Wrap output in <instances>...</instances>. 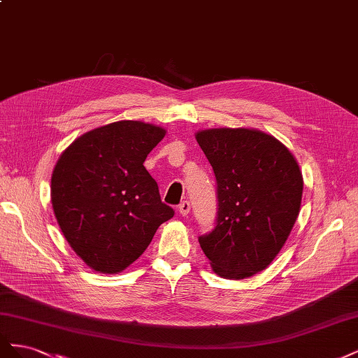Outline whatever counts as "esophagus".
<instances>
[{
  "mask_svg": "<svg viewBox=\"0 0 358 358\" xmlns=\"http://www.w3.org/2000/svg\"><path fill=\"white\" fill-rule=\"evenodd\" d=\"M189 212H191V204H189V201H182L180 204H179V213L182 215V216H188L189 215Z\"/></svg>",
  "mask_w": 358,
  "mask_h": 358,
  "instance_id": "obj_1",
  "label": "esophagus"
}]
</instances>
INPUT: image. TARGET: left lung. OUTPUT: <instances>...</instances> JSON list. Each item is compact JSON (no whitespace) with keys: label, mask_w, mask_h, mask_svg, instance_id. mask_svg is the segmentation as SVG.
I'll return each instance as SVG.
<instances>
[{"label":"left lung","mask_w":358,"mask_h":358,"mask_svg":"<svg viewBox=\"0 0 358 358\" xmlns=\"http://www.w3.org/2000/svg\"><path fill=\"white\" fill-rule=\"evenodd\" d=\"M216 178L215 229L199 237L213 272L245 279L282 249L300 212L303 178L296 158L273 136L249 128L199 131Z\"/></svg>","instance_id":"obj_1"}]
</instances>
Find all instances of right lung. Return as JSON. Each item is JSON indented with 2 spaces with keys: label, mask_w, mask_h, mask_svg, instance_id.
<instances>
[{
  "label": "right lung",
  "mask_w": 358,
  "mask_h": 358,
  "mask_svg": "<svg viewBox=\"0 0 358 358\" xmlns=\"http://www.w3.org/2000/svg\"><path fill=\"white\" fill-rule=\"evenodd\" d=\"M164 136L152 124L113 122L76 138L53 169L50 197L59 229L95 272H122L175 215L143 166Z\"/></svg>",
  "instance_id": "obj_1"
}]
</instances>
